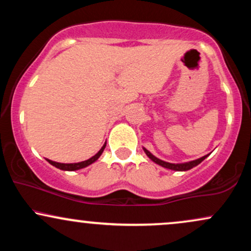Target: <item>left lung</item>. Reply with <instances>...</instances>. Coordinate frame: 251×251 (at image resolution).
<instances>
[{"label":"left lung","mask_w":251,"mask_h":251,"mask_svg":"<svg viewBox=\"0 0 251 251\" xmlns=\"http://www.w3.org/2000/svg\"><path fill=\"white\" fill-rule=\"evenodd\" d=\"M144 149V152H145L146 155L150 158V159L152 160V162H154L155 164H158V165L163 166V168L165 169H170V170H175V171H188V170L195 168V166H197L198 164H201V162H203L204 159H205L206 157H208L209 154L204 155V157L201 158H198V159L196 160H191V162H188V163H181V164H172V163H168V162H164V160L159 159V158L154 157L153 154L151 153V152L148 151L145 148Z\"/></svg>","instance_id":"1"}]
</instances>
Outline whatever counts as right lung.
Segmentation results:
<instances>
[{"instance_id": "add662e5", "label": "right lung", "mask_w": 251, "mask_h": 251, "mask_svg": "<svg viewBox=\"0 0 251 251\" xmlns=\"http://www.w3.org/2000/svg\"><path fill=\"white\" fill-rule=\"evenodd\" d=\"M106 148V143L103 144V146L101 149H100V151L98 152L96 155H93L92 158H89V159L85 160V162H80V163H73V164H63V163H56V162H53V160H50L47 159V162L51 164L53 166H55V168L60 169V170H63V171H75V170H80V169H83L86 168V166L91 165L92 163H94L96 160H98V158L101 155V153L103 152V150Z\"/></svg>"}]
</instances>
